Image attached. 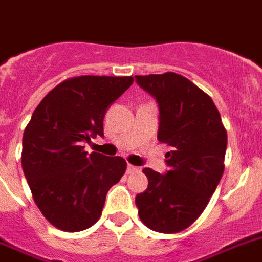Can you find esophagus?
Returning <instances> with one entry per match:
<instances>
[{"label":"esophagus","instance_id":"34e87169","mask_svg":"<svg viewBox=\"0 0 262 262\" xmlns=\"http://www.w3.org/2000/svg\"><path fill=\"white\" fill-rule=\"evenodd\" d=\"M136 171H139V168L136 167V166H133V165H128L127 166V172H136Z\"/></svg>","mask_w":262,"mask_h":262}]
</instances>
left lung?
I'll return each mask as SVG.
<instances>
[{"instance_id":"1","label":"left lung","mask_w":262,"mask_h":262,"mask_svg":"<svg viewBox=\"0 0 262 262\" xmlns=\"http://www.w3.org/2000/svg\"><path fill=\"white\" fill-rule=\"evenodd\" d=\"M159 107L158 140L170 147L165 174L143 168L146 191L136 195L140 220L151 230L178 233L207 206L224 174L226 129L211 97L178 73L135 76Z\"/></svg>"}]
</instances>
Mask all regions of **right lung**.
I'll list each match as a JSON object with an SVG mask.
<instances>
[{
	"label": "right lung",
	"mask_w": 262,
	"mask_h": 262,
	"mask_svg": "<svg viewBox=\"0 0 262 262\" xmlns=\"http://www.w3.org/2000/svg\"><path fill=\"white\" fill-rule=\"evenodd\" d=\"M131 76H79L41 100L23 136V170L47 220L80 232L100 218L105 195L126 171L122 157L88 154L84 142L103 136L110 105L133 84Z\"/></svg>",
	"instance_id": "add662e5"
}]
</instances>
